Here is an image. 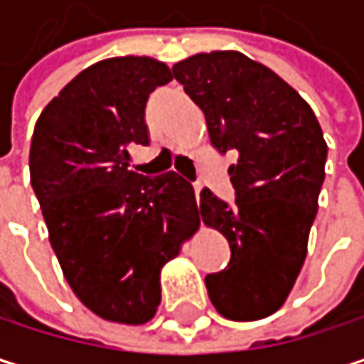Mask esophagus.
Wrapping results in <instances>:
<instances>
[{"instance_id": "esophagus-1", "label": "esophagus", "mask_w": 364, "mask_h": 364, "mask_svg": "<svg viewBox=\"0 0 364 364\" xmlns=\"http://www.w3.org/2000/svg\"><path fill=\"white\" fill-rule=\"evenodd\" d=\"M193 189H196V198H200V189H202V183H200V181L193 183Z\"/></svg>"}]
</instances>
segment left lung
<instances>
[{"label": "left lung", "instance_id": "obj_1", "mask_svg": "<svg viewBox=\"0 0 364 364\" xmlns=\"http://www.w3.org/2000/svg\"><path fill=\"white\" fill-rule=\"evenodd\" d=\"M185 95L202 109L236 191L230 206L200 191L198 215L232 249L225 269L204 278L217 312L259 321L289 297L304 259L325 181L327 143L312 107L272 69L242 52L189 56L173 67Z\"/></svg>", "mask_w": 364, "mask_h": 364}]
</instances>
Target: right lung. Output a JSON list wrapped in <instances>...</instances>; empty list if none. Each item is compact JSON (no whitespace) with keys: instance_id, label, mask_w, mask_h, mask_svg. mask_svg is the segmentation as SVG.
<instances>
[{"instance_id":"obj_1","label":"right lung","mask_w":364,"mask_h":364,"mask_svg":"<svg viewBox=\"0 0 364 364\" xmlns=\"http://www.w3.org/2000/svg\"><path fill=\"white\" fill-rule=\"evenodd\" d=\"M171 80L149 56L95 63L46 105L31 139V185L63 274L113 323L154 318L160 269L198 225L191 183L130 171L128 147L149 145L147 99Z\"/></svg>"}]
</instances>
